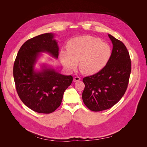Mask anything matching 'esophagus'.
<instances>
[{
  "mask_svg": "<svg viewBox=\"0 0 147 147\" xmlns=\"http://www.w3.org/2000/svg\"><path fill=\"white\" fill-rule=\"evenodd\" d=\"M80 80V78L78 77H75L74 78V82H79Z\"/></svg>",
  "mask_w": 147,
  "mask_h": 147,
  "instance_id": "1",
  "label": "esophagus"
}]
</instances>
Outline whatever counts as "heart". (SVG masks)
Masks as SVG:
<instances>
[{
	"mask_svg": "<svg viewBox=\"0 0 147 147\" xmlns=\"http://www.w3.org/2000/svg\"><path fill=\"white\" fill-rule=\"evenodd\" d=\"M66 50L67 52L63 50L60 53V60L64 67L75 70L79 63L80 70L87 75L100 72L112 56V50L108 44L91 35L71 39Z\"/></svg>",
	"mask_w": 147,
	"mask_h": 147,
	"instance_id": "obj_1",
	"label": "heart"
}]
</instances>
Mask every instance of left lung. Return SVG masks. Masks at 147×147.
<instances>
[{"label":"left lung","mask_w":147,"mask_h":147,"mask_svg":"<svg viewBox=\"0 0 147 147\" xmlns=\"http://www.w3.org/2000/svg\"><path fill=\"white\" fill-rule=\"evenodd\" d=\"M113 44L112 56L100 72L83 79L82 99L94 112L109 109L121 99L127 88L131 71L129 54L124 43L108 34Z\"/></svg>","instance_id":"left-lung-1"}]
</instances>
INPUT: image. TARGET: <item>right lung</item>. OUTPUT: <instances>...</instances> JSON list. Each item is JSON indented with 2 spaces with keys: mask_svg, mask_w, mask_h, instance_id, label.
I'll list each match as a JSON object with an SVG mask.
<instances>
[{
  "mask_svg": "<svg viewBox=\"0 0 147 147\" xmlns=\"http://www.w3.org/2000/svg\"><path fill=\"white\" fill-rule=\"evenodd\" d=\"M54 37L53 33H46L28 40L20 48L13 66L20 98L28 107L40 113H50L58 108L64 91L73 80L72 75H62L47 64L35 69L42 53L58 57L59 47Z\"/></svg>",
  "mask_w": 147,
  "mask_h": 147,
  "instance_id": "1",
  "label": "right lung"
}]
</instances>
